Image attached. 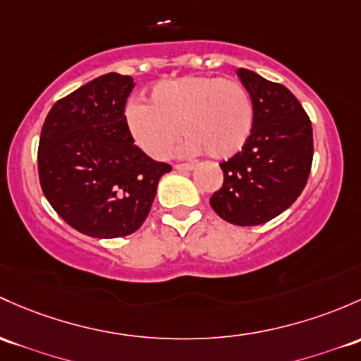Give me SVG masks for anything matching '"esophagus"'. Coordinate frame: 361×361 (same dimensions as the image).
I'll return each instance as SVG.
<instances>
[{
	"mask_svg": "<svg viewBox=\"0 0 361 361\" xmlns=\"http://www.w3.org/2000/svg\"><path fill=\"white\" fill-rule=\"evenodd\" d=\"M193 168H195L193 164H176L174 166V169L176 171H192Z\"/></svg>",
	"mask_w": 361,
	"mask_h": 361,
	"instance_id": "obj_1",
	"label": "esophagus"
}]
</instances>
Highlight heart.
Segmentation results:
<instances>
[{"mask_svg": "<svg viewBox=\"0 0 361 361\" xmlns=\"http://www.w3.org/2000/svg\"><path fill=\"white\" fill-rule=\"evenodd\" d=\"M124 119L131 138L150 157L164 159L181 131L187 138L181 154L206 152L219 161L247 143L254 105L249 91L235 79L185 75L157 82L150 90L149 105L133 102Z\"/></svg>", "mask_w": 361, "mask_h": 361, "instance_id": "b5f03b06", "label": "heart"}]
</instances>
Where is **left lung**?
Segmentation results:
<instances>
[{
  "label": "left lung",
  "instance_id": "1",
  "mask_svg": "<svg viewBox=\"0 0 361 361\" xmlns=\"http://www.w3.org/2000/svg\"><path fill=\"white\" fill-rule=\"evenodd\" d=\"M254 105V126L244 149L221 162L223 187L211 207L231 225H263L289 209L305 190L313 162L308 114L286 86L238 69Z\"/></svg>",
  "mask_w": 361,
  "mask_h": 361
}]
</instances>
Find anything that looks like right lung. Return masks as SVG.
I'll return each instance as SVG.
<instances>
[{
	"instance_id": "add662e5",
	"label": "right lung",
	"mask_w": 361,
	"mask_h": 361,
	"mask_svg": "<svg viewBox=\"0 0 361 361\" xmlns=\"http://www.w3.org/2000/svg\"><path fill=\"white\" fill-rule=\"evenodd\" d=\"M131 75L104 74L56 102L37 149L41 188L56 214L94 238L126 237L149 216L171 166L135 145L124 107Z\"/></svg>"
}]
</instances>
